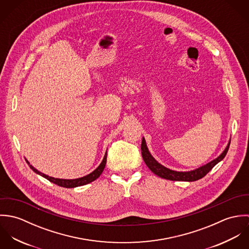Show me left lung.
<instances>
[{
	"instance_id": "8db88e82",
	"label": "left lung",
	"mask_w": 249,
	"mask_h": 249,
	"mask_svg": "<svg viewBox=\"0 0 249 249\" xmlns=\"http://www.w3.org/2000/svg\"><path fill=\"white\" fill-rule=\"evenodd\" d=\"M230 141L228 142L227 146L225 147V149L223 150V152L217 158L213 159V161L209 162L208 164H206V165H204V166H202L198 169H196V170L190 171V172L173 171V170H170V169L164 167L160 163H158L152 157L150 152L148 151V148L146 146L144 138H142L141 150H142V159H143L145 165L148 167V169L154 175L158 176L159 178L168 179V180H173V181H189V182H192V181H196L200 178H204L218 162H220L225 157V155H226V153L229 149Z\"/></svg>"
}]
</instances>
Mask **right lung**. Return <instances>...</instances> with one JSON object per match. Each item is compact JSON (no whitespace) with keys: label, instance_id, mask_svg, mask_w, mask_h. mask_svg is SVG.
<instances>
[{"label":"right lung","instance_id":"right-lung-1","mask_svg":"<svg viewBox=\"0 0 249 249\" xmlns=\"http://www.w3.org/2000/svg\"><path fill=\"white\" fill-rule=\"evenodd\" d=\"M107 157V151L106 152V154H105V157H104L102 163L100 164V166H99L94 172H92L91 174H89V175H87V176H85V177H83V178H75V179H60V178H52V177H49V176H46V175L42 174L41 172L37 171L36 168H34V167L30 164V162H29L28 160H26V161H27V163L29 164L30 168H31L35 173H36V174L39 175V176H41V177H43V178H46V179H48L49 181L53 182V184H55V185H57V186H60V187H63V188H75V187H78V186H83V185H86V184H88V183H91V182H93L94 180H96L97 178H99V177L102 175V173L104 172V170H105V168H106Z\"/></svg>","mask_w":249,"mask_h":249}]
</instances>
